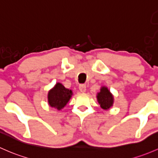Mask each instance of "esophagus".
<instances>
[{"label":"esophagus","mask_w":158,"mask_h":158,"mask_svg":"<svg viewBox=\"0 0 158 158\" xmlns=\"http://www.w3.org/2000/svg\"><path fill=\"white\" fill-rule=\"evenodd\" d=\"M79 91L81 92H85L86 91V85L85 84H80L79 86Z\"/></svg>","instance_id":"esophagus-1"}]
</instances>
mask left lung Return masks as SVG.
Masks as SVG:
<instances>
[{
	"instance_id": "1",
	"label": "left lung",
	"mask_w": 158,
	"mask_h": 158,
	"mask_svg": "<svg viewBox=\"0 0 158 158\" xmlns=\"http://www.w3.org/2000/svg\"><path fill=\"white\" fill-rule=\"evenodd\" d=\"M97 98L101 108L107 110L113 105L114 98H113V95L110 94V91L106 87L101 88L100 92L98 94Z\"/></svg>"
}]
</instances>
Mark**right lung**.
Masks as SVG:
<instances>
[{"label": "right lung", "instance_id": "obj_1", "mask_svg": "<svg viewBox=\"0 0 158 158\" xmlns=\"http://www.w3.org/2000/svg\"><path fill=\"white\" fill-rule=\"evenodd\" d=\"M72 94V91L66 89L62 84L57 83L54 89L48 92L49 105L57 110H61L66 105Z\"/></svg>", "mask_w": 158, "mask_h": 158}]
</instances>
